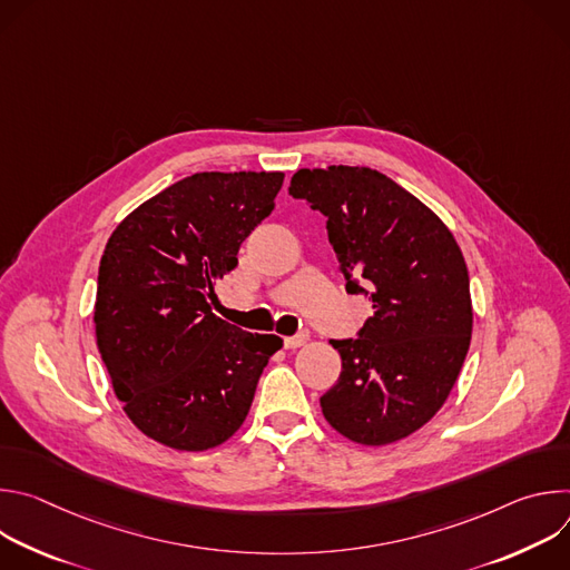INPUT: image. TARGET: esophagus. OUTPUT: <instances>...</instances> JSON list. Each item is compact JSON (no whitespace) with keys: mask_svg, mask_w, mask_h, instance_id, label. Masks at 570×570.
Returning a JSON list of instances; mask_svg holds the SVG:
<instances>
[{"mask_svg":"<svg viewBox=\"0 0 570 570\" xmlns=\"http://www.w3.org/2000/svg\"><path fill=\"white\" fill-rule=\"evenodd\" d=\"M306 341H308V338H306V334L286 336V338H284V347H286V350H297V347H302Z\"/></svg>","mask_w":570,"mask_h":570,"instance_id":"obj_1","label":"esophagus"}]
</instances>
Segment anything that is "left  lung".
<instances>
[{"label":"left lung","instance_id":"1","mask_svg":"<svg viewBox=\"0 0 570 570\" xmlns=\"http://www.w3.org/2000/svg\"><path fill=\"white\" fill-rule=\"evenodd\" d=\"M288 194L327 216L347 293L374 308L358 338L332 341L343 370L322 415L356 444L409 438L442 409L469 352L462 250L435 212L367 167L299 169Z\"/></svg>","mask_w":570,"mask_h":570}]
</instances>
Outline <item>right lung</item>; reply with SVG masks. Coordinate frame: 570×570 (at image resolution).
<instances>
[{"label": "right lung", "instance_id": "right-lung-1", "mask_svg": "<svg viewBox=\"0 0 570 570\" xmlns=\"http://www.w3.org/2000/svg\"><path fill=\"white\" fill-rule=\"evenodd\" d=\"M282 171L194 174L130 212L99 266L97 347L128 420L176 451H207L246 422L273 334L218 317L216 282L273 212Z\"/></svg>", "mask_w": 570, "mask_h": 570}]
</instances>
